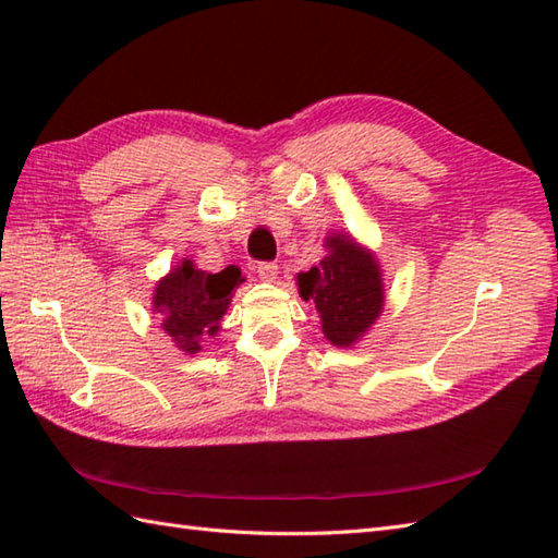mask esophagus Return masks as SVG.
Returning a JSON list of instances; mask_svg holds the SVG:
<instances>
[{
  "label": "esophagus",
  "instance_id": "esophagus-1",
  "mask_svg": "<svg viewBox=\"0 0 558 558\" xmlns=\"http://www.w3.org/2000/svg\"><path fill=\"white\" fill-rule=\"evenodd\" d=\"M256 272L264 282H276L280 268H278V264H272V260H264V264L256 266Z\"/></svg>",
  "mask_w": 558,
  "mask_h": 558
}]
</instances>
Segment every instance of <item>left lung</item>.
<instances>
[{
  "label": "left lung",
  "mask_w": 558,
  "mask_h": 558,
  "mask_svg": "<svg viewBox=\"0 0 558 558\" xmlns=\"http://www.w3.org/2000/svg\"><path fill=\"white\" fill-rule=\"evenodd\" d=\"M326 248L318 266L300 272L298 288L302 300L316 304L330 345L350 348L384 310L381 266L348 234H330Z\"/></svg>",
  "instance_id": "1"
}]
</instances>
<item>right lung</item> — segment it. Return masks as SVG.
Instances as JSON below:
<instances>
[{
  "mask_svg": "<svg viewBox=\"0 0 558 558\" xmlns=\"http://www.w3.org/2000/svg\"><path fill=\"white\" fill-rule=\"evenodd\" d=\"M242 282V270L236 266L208 272L196 268L192 258H184L158 282L153 292V314L177 350L196 354L201 342L218 333L220 318L232 302V290Z\"/></svg>",
  "mask_w": 558,
  "mask_h": 558,
  "instance_id": "1",
  "label": "right lung"
}]
</instances>
